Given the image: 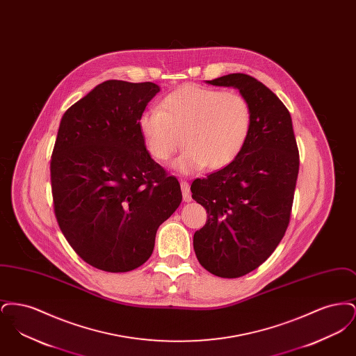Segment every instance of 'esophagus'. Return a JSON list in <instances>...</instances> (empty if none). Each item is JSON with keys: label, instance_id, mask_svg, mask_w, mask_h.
<instances>
[{"label": "esophagus", "instance_id": "obj_1", "mask_svg": "<svg viewBox=\"0 0 356 356\" xmlns=\"http://www.w3.org/2000/svg\"><path fill=\"white\" fill-rule=\"evenodd\" d=\"M180 186H181V192H183V199H184V202H186V203L192 202V196H191V191H189V184H188L186 181H181Z\"/></svg>", "mask_w": 356, "mask_h": 356}]
</instances>
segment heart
I'll return each instance as SVG.
<instances>
[{"instance_id": "heart-1", "label": "heart", "mask_w": 356, "mask_h": 356, "mask_svg": "<svg viewBox=\"0 0 356 356\" xmlns=\"http://www.w3.org/2000/svg\"><path fill=\"white\" fill-rule=\"evenodd\" d=\"M252 128L248 100L235 90L186 85L170 93L159 109L138 119V129L148 153L157 161L168 160L186 147L172 164L181 175L221 170L244 149Z\"/></svg>"}]
</instances>
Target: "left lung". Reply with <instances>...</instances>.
<instances>
[{
    "instance_id": "8db88e82",
    "label": "left lung",
    "mask_w": 356,
    "mask_h": 356,
    "mask_svg": "<svg viewBox=\"0 0 356 356\" xmlns=\"http://www.w3.org/2000/svg\"><path fill=\"white\" fill-rule=\"evenodd\" d=\"M207 84L236 88L252 109L251 134L236 160L191 186L192 199L208 213L193 236L197 260L207 271L234 279L263 264L284 236L299 151L287 108L266 85L244 73Z\"/></svg>"
}]
</instances>
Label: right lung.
<instances>
[{
  "label": "right lung",
  "mask_w": 356,
  "mask_h": 356,
  "mask_svg": "<svg viewBox=\"0 0 356 356\" xmlns=\"http://www.w3.org/2000/svg\"><path fill=\"white\" fill-rule=\"evenodd\" d=\"M160 86L109 80L64 113L51 153L56 219L84 261L128 272L153 252L157 228L181 203L144 145L138 119Z\"/></svg>",
  "instance_id": "obj_1"
}]
</instances>
